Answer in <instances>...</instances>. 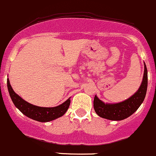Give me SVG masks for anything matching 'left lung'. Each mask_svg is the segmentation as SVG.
<instances>
[{"label":"left lung","mask_w":156,"mask_h":156,"mask_svg":"<svg viewBox=\"0 0 156 156\" xmlns=\"http://www.w3.org/2000/svg\"><path fill=\"white\" fill-rule=\"evenodd\" d=\"M147 69L144 63V77L137 91L128 99L116 104H105L95 95L94 98V109L95 113L101 118L114 121L128 118L139 108L144 101L147 94Z\"/></svg>","instance_id":"8db88e82"}]
</instances>
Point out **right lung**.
Wrapping results in <instances>:
<instances>
[{
    "instance_id": "obj_1",
    "label": "right lung",
    "mask_w": 156,
    "mask_h": 156,
    "mask_svg": "<svg viewBox=\"0 0 156 156\" xmlns=\"http://www.w3.org/2000/svg\"><path fill=\"white\" fill-rule=\"evenodd\" d=\"M7 89L14 105L28 118L41 122H47L62 116L67 112L70 104V98L61 105L54 107H41L25 101L12 89L9 79H7Z\"/></svg>"
}]
</instances>
